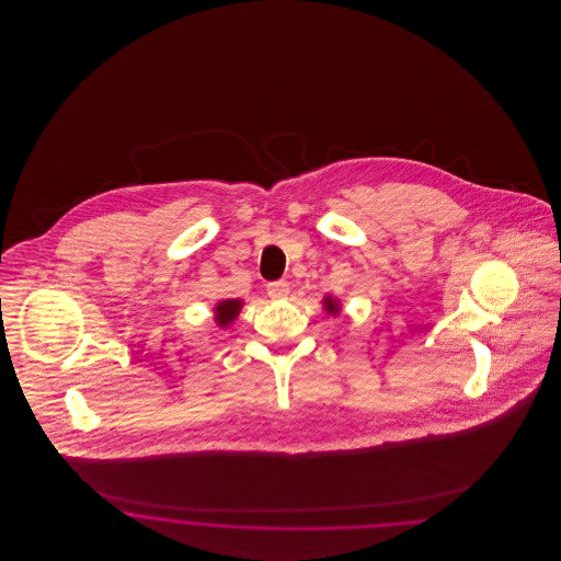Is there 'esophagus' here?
Here are the masks:
<instances>
[{"label":"esophagus","mask_w":561,"mask_h":561,"mask_svg":"<svg viewBox=\"0 0 561 561\" xmlns=\"http://www.w3.org/2000/svg\"><path fill=\"white\" fill-rule=\"evenodd\" d=\"M267 294L268 298H273V300H282L290 294V286H288V282H271L267 284Z\"/></svg>","instance_id":"esophagus-1"}]
</instances>
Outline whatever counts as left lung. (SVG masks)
Wrapping results in <instances>:
<instances>
[{
    "instance_id": "1",
    "label": "left lung",
    "mask_w": 561,
    "mask_h": 561,
    "mask_svg": "<svg viewBox=\"0 0 561 561\" xmlns=\"http://www.w3.org/2000/svg\"><path fill=\"white\" fill-rule=\"evenodd\" d=\"M323 309H325V313H330V316H339V313H341V305H339V300L332 298V296H325V298H323Z\"/></svg>"
}]
</instances>
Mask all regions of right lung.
<instances>
[{
  "label": "right lung",
  "instance_id": "obj_1",
  "mask_svg": "<svg viewBox=\"0 0 561 561\" xmlns=\"http://www.w3.org/2000/svg\"><path fill=\"white\" fill-rule=\"evenodd\" d=\"M241 302L240 298H229V300H220L216 307H214V321L218 328H229L236 318L240 316Z\"/></svg>",
  "mask_w": 561,
  "mask_h": 561
}]
</instances>
